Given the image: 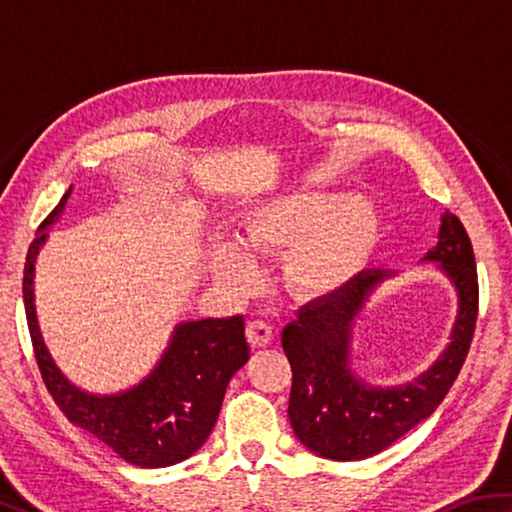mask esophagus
<instances>
[{"label": "esophagus", "instance_id": "esophagus-1", "mask_svg": "<svg viewBox=\"0 0 512 512\" xmlns=\"http://www.w3.org/2000/svg\"><path fill=\"white\" fill-rule=\"evenodd\" d=\"M246 339L253 348H266L273 339V329L264 320H250L246 327Z\"/></svg>", "mask_w": 512, "mask_h": 512}]
</instances>
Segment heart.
Returning a JSON list of instances; mask_svg holds the SVG:
<instances>
[{
	"label": "heart",
	"mask_w": 512,
	"mask_h": 512,
	"mask_svg": "<svg viewBox=\"0 0 512 512\" xmlns=\"http://www.w3.org/2000/svg\"><path fill=\"white\" fill-rule=\"evenodd\" d=\"M237 244L214 241L210 273L221 287L241 293L253 284L248 257L287 250L282 284L300 302L339 296L368 266L381 241L379 214L354 192H277L259 198L241 216Z\"/></svg>",
	"instance_id": "heart-1"
}]
</instances>
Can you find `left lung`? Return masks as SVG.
Segmentation results:
<instances>
[{
  "label": "left lung",
  "instance_id": "1",
  "mask_svg": "<svg viewBox=\"0 0 512 512\" xmlns=\"http://www.w3.org/2000/svg\"><path fill=\"white\" fill-rule=\"evenodd\" d=\"M420 262L436 264L452 282L458 309L445 350L404 384L372 386L352 370L350 359L354 320L395 271H361L339 296L309 302L282 329L293 372L289 420L309 452L332 461H363L391 447L445 400L470 350L479 311L474 253L458 216H440L438 244Z\"/></svg>",
  "mask_w": 512,
  "mask_h": 512
}]
</instances>
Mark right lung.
<instances>
[{
  "instance_id": "right-lung-1",
  "label": "right lung",
  "mask_w": 512,
  "mask_h": 512,
  "mask_svg": "<svg viewBox=\"0 0 512 512\" xmlns=\"http://www.w3.org/2000/svg\"><path fill=\"white\" fill-rule=\"evenodd\" d=\"M72 187L38 228L24 264V309L42 379L67 420L90 431L126 463L169 467L205 445L219 418L225 388L250 357L244 316L183 320L142 381L119 393H90L69 381L42 339L36 314V262L49 228L63 216Z\"/></svg>"
}]
</instances>
